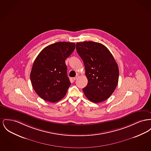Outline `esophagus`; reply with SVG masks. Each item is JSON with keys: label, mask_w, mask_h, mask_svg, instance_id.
<instances>
[{"label": "esophagus", "mask_w": 151, "mask_h": 151, "mask_svg": "<svg viewBox=\"0 0 151 151\" xmlns=\"http://www.w3.org/2000/svg\"><path fill=\"white\" fill-rule=\"evenodd\" d=\"M79 77V75L78 74V75H77L75 78H73V79L74 80H76V79H78V78Z\"/></svg>", "instance_id": "esophagus-1"}]
</instances>
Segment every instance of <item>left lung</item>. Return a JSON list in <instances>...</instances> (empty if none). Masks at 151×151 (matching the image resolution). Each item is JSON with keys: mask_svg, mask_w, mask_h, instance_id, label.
I'll list each match as a JSON object with an SVG mask.
<instances>
[{"mask_svg": "<svg viewBox=\"0 0 151 151\" xmlns=\"http://www.w3.org/2000/svg\"><path fill=\"white\" fill-rule=\"evenodd\" d=\"M76 48L88 79L87 86L83 89L85 96L95 103L106 100L119 80V67L113 55L105 45L93 42L77 43Z\"/></svg>", "mask_w": 151, "mask_h": 151, "instance_id": "8db88e82", "label": "left lung"}]
</instances>
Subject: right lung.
Instances as JSON below:
<instances>
[{
    "mask_svg": "<svg viewBox=\"0 0 151 151\" xmlns=\"http://www.w3.org/2000/svg\"><path fill=\"white\" fill-rule=\"evenodd\" d=\"M75 48L74 43L57 42L45 47L36 57L30 79L36 93L43 100L55 103L65 96L71 85L65 60Z\"/></svg>",
    "mask_w": 151,
    "mask_h": 151,
    "instance_id": "right-lung-1",
    "label": "right lung"
}]
</instances>
